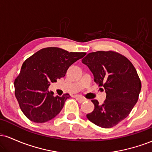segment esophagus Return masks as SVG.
<instances>
[{
    "instance_id": "obj_1",
    "label": "esophagus",
    "mask_w": 152,
    "mask_h": 152,
    "mask_svg": "<svg viewBox=\"0 0 152 152\" xmlns=\"http://www.w3.org/2000/svg\"><path fill=\"white\" fill-rule=\"evenodd\" d=\"M76 98L79 103H82V102H85V101H86V99H84L83 97H82V96H76Z\"/></svg>"
}]
</instances>
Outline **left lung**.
<instances>
[{
  "label": "left lung",
  "instance_id": "1",
  "mask_svg": "<svg viewBox=\"0 0 152 152\" xmlns=\"http://www.w3.org/2000/svg\"><path fill=\"white\" fill-rule=\"evenodd\" d=\"M81 61L106 94L102 104L91 100L94 109L86 115L87 118L102 128L116 126L127 117L139 99L142 83L137 70L124 56L112 50L89 53Z\"/></svg>",
  "mask_w": 152,
  "mask_h": 152
}]
</instances>
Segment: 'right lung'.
Masks as SVG:
<instances>
[{
  "instance_id": "add662e5",
  "label": "right lung",
  "mask_w": 152,
  "mask_h": 152,
  "mask_svg": "<svg viewBox=\"0 0 152 152\" xmlns=\"http://www.w3.org/2000/svg\"><path fill=\"white\" fill-rule=\"evenodd\" d=\"M86 54L48 47L26 59L14 81L15 98L26 117L36 123H44L60 113L70 96H54L48 87L64 77L69 66Z\"/></svg>"
}]
</instances>
